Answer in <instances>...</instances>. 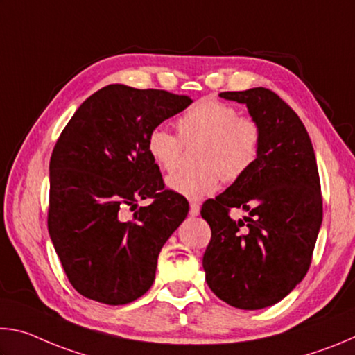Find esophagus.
Listing matches in <instances>:
<instances>
[{
	"label": "esophagus",
	"instance_id": "obj_1",
	"mask_svg": "<svg viewBox=\"0 0 355 355\" xmlns=\"http://www.w3.org/2000/svg\"><path fill=\"white\" fill-rule=\"evenodd\" d=\"M189 214L191 216H199L200 214V205L196 202H191L189 203Z\"/></svg>",
	"mask_w": 355,
	"mask_h": 355
}]
</instances>
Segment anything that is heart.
<instances>
[{"label": "heart", "mask_w": 355, "mask_h": 355, "mask_svg": "<svg viewBox=\"0 0 355 355\" xmlns=\"http://www.w3.org/2000/svg\"><path fill=\"white\" fill-rule=\"evenodd\" d=\"M178 135L156 127L147 136L150 158L159 169H177L184 146L200 144L196 172H178L167 177L171 191L186 199H202L219 188L220 178L236 182L255 164L263 142L258 120L239 116L235 106L205 98L189 107L177 120Z\"/></svg>", "instance_id": "1"}]
</instances>
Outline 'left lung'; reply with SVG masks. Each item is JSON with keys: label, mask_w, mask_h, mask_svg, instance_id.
<instances>
[{"label": "left lung", "mask_w": 355, "mask_h": 355, "mask_svg": "<svg viewBox=\"0 0 355 355\" xmlns=\"http://www.w3.org/2000/svg\"><path fill=\"white\" fill-rule=\"evenodd\" d=\"M248 106L263 130L249 172L202 205L211 228L203 255L208 286L241 310L280 302L307 274L322 222L313 146L297 114L264 87L222 92ZM232 209L246 216L235 220Z\"/></svg>", "instance_id": "8db88e82"}]
</instances>
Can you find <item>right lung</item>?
Here are the masks:
<instances>
[{"instance_id":"right-lung-1","label":"right lung","mask_w":355,"mask_h":355,"mask_svg":"<svg viewBox=\"0 0 355 355\" xmlns=\"http://www.w3.org/2000/svg\"><path fill=\"white\" fill-rule=\"evenodd\" d=\"M192 103L188 95L110 84L78 107L50 159L48 232L69 282L107 305L133 302L155 280L158 255L189 203L164 189L147 136ZM152 198L147 207L137 200ZM133 206L130 221L119 208Z\"/></svg>"}]
</instances>
